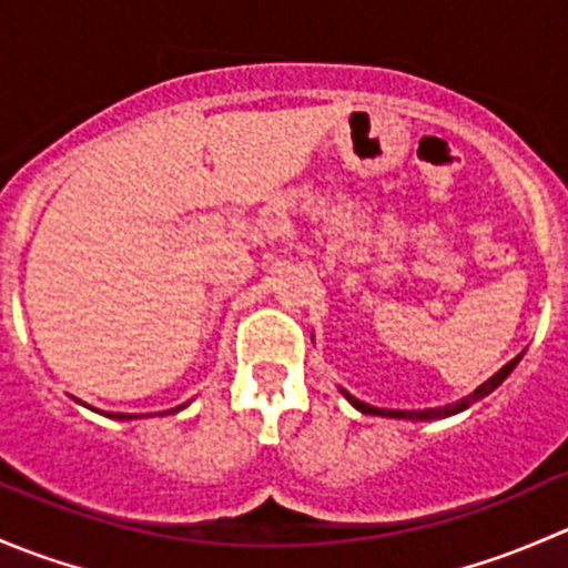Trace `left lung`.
<instances>
[{"label":"left lung","instance_id":"1","mask_svg":"<svg viewBox=\"0 0 568 568\" xmlns=\"http://www.w3.org/2000/svg\"><path fill=\"white\" fill-rule=\"evenodd\" d=\"M519 359H523V354H517V357L511 359V363H506L503 365L500 371H497L495 376H489V379L484 382V385L480 387H475L473 393L469 395H464V398H459L456 400V404H445V406H432V409H379V406H371V404H365V400H359V398H354L352 393L348 390H343V387H337V390L343 393V398L348 400V404L354 406V409L357 412H363V415H379V417H395V420H412V423H426V420H443V417H450V415H459V412H464V409H469V406L475 404V400H480V398H486V395L489 393H495L497 387L503 385V382L508 379V376H511V371L517 368V363Z\"/></svg>","mask_w":568,"mask_h":568}]
</instances>
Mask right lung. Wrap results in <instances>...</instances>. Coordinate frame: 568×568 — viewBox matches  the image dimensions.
Listing matches in <instances>:
<instances>
[{
    "instance_id": "1",
    "label": "right lung",
    "mask_w": 568,
    "mask_h": 568,
    "mask_svg": "<svg viewBox=\"0 0 568 568\" xmlns=\"http://www.w3.org/2000/svg\"><path fill=\"white\" fill-rule=\"evenodd\" d=\"M79 404H82V400H79ZM88 406V404H84ZM186 406V404H183ZM183 406H175V409H170V412H181ZM101 415H106V417H112V420H136V417H142V415H125V412H101ZM164 415V412H162Z\"/></svg>"
}]
</instances>
